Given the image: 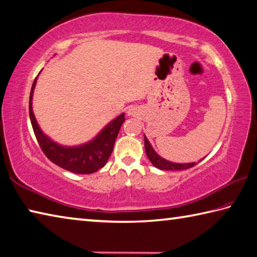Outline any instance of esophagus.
Masks as SVG:
<instances>
[{"instance_id":"esophagus-1","label":"esophagus","mask_w":257,"mask_h":257,"mask_svg":"<svg viewBox=\"0 0 257 257\" xmlns=\"http://www.w3.org/2000/svg\"><path fill=\"white\" fill-rule=\"evenodd\" d=\"M129 113H130V114H132V112H129Z\"/></svg>"}]
</instances>
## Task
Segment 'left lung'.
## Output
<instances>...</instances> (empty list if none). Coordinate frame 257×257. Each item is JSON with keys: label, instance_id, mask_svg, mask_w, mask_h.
Returning <instances> with one entry per match:
<instances>
[{"label": "left lung", "instance_id": "obj_1", "mask_svg": "<svg viewBox=\"0 0 257 257\" xmlns=\"http://www.w3.org/2000/svg\"><path fill=\"white\" fill-rule=\"evenodd\" d=\"M144 141H145V151H146L147 157L149 158V161L152 162V164L155 167H157V169L163 170V171H182V170L191 169V167L197 165V163H189V164H177V163L167 162L164 160V158L160 157L155 152H154L153 147L151 146V144H149L146 137H144Z\"/></svg>", "mask_w": 257, "mask_h": 257}]
</instances>
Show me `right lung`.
Listing matches in <instances>:
<instances>
[{"label": "right lung", "instance_id": "right-lung-1", "mask_svg": "<svg viewBox=\"0 0 257 257\" xmlns=\"http://www.w3.org/2000/svg\"><path fill=\"white\" fill-rule=\"evenodd\" d=\"M37 82V77L32 83L30 99H29V114L34 129L35 136L37 138L41 151L48 158L64 170L77 174H91L105 165L108 162L111 153L113 151V145L118 136L121 124L124 121V114H120L118 118L106 125L102 132L97 135V137L90 143L77 147H63L55 144L53 141L45 136L41 132L38 123L35 119L32 112V94Z\"/></svg>", "mask_w": 257, "mask_h": 257}]
</instances>
